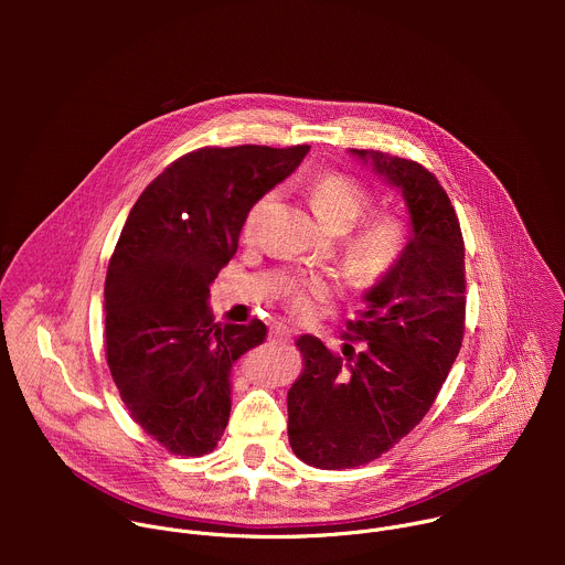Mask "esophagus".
<instances>
[{"label":"esophagus","instance_id":"esophagus-1","mask_svg":"<svg viewBox=\"0 0 565 565\" xmlns=\"http://www.w3.org/2000/svg\"><path fill=\"white\" fill-rule=\"evenodd\" d=\"M292 338H295V331H290L288 327L277 324V327L270 329V340H273V342H290Z\"/></svg>","mask_w":565,"mask_h":565}]
</instances>
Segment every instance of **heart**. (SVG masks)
Here are the masks:
<instances>
[{
    "mask_svg": "<svg viewBox=\"0 0 565 565\" xmlns=\"http://www.w3.org/2000/svg\"><path fill=\"white\" fill-rule=\"evenodd\" d=\"M277 201V192L262 194L246 212L241 232L244 236H253L266 214L270 212L273 203ZM310 205L317 218L327 227H351L371 205L369 192L353 179L324 172L315 177L310 183ZM407 244V225L395 214H375L371 216L349 241L347 246V264L353 277L360 281H375L386 275L395 262L399 259L402 250ZM329 286L321 279H306L295 284L288 290L290 306L299 315H308L315 310V303L327 297Z\"/></svg>",
    "mask_w": 565,
    "mask_h": 565,
    "instance_id": "b5f03b06",
    "label": "heart"
}]
</instances>
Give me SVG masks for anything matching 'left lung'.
<instances>
[{
    "label": "left lung",
    "mask_w": 565,
    "mask_h": 565,
    "mask_svg": "<svg viewBox=\"0 0 565 565\" xmlns=\"http://www.w3.org/2000/svg\"><path fill=\"white\" fill-rule=\"evenodd\" d=\"M405 199L409 238L364 295L344 362L301 335L303 373L288 391V440L306 465L349 469L375 460L431 409L465 333V246L447 192L407 158L349 149Z\"/></svg>",
    "instance_id": "1"
}]
</instances>
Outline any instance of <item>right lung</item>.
Instances as JSON below:
<instances>
[{
    "label": "right lung",
    "instance_id": "right-lung-1",
    "mask_svg": "<svg viewBox=\"0 0 565 565\" xmlns=\"http://www.w3.org/2000/svg\"><path fill=\"white\" fill-rule=\"evenodd\" d=\"M308 149H196L158 174L125 221L105 281L107 362L131 418L172 454L216 447L232 366L268 335L259 319L214 324L210 286L238 248L248 207Z\"/></svg>",
    "mask_w": 565,
    "mask_h": 565
}]
</instances>
